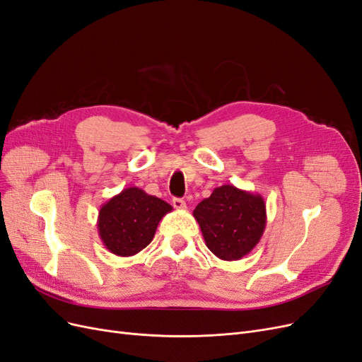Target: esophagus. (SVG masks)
<instances>
[{"label": "esophagus", "mask_w": 362, "mask_h": 362, "mask_svg": "<svg viewBox=\"0 0 362 362\" xmlns=\"http://www.w3.org/2000/svg\"><path fill=\"white\" fill-rule=\"evenodd\" d=\"M172 205L177 208V210H184V208H185V202L182 199H180V198H173Z\"/></svg>", "instance_id": "esophagus-1"}]
</instances>
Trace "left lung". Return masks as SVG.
Wrapping results in <instances>:
<instances>
[{
	"label": "left lung",
	"mask_w": 362,
	"mask_h": 362,
	"mask_svg": "<svg viewBox=\"0 0 362 362\" xmlns=\"http://www.w3.org/2000/svg\"><path fill=\"white\" fill-rule=\"evenodd\" d=\"M206 247L223 261H237L254 249L267 223L262 196L233 184L216 187L210 198L194 208Z\"/></svg>",
	"instance_id": "8db88e82"
}]
</instances>
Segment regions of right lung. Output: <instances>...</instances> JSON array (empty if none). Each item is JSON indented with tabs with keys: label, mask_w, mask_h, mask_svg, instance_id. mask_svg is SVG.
<instances>
[{
	"label": "right lung",
	"mask_w": 362,
	"mask_h": 362,
	"mask_svg": "<svg viewBox=\"0 0 362 362\" xmlns=\"http://www.w3.org/2000/svg\"><path fill=\"white\" fill-rule=\"evenodd\" d=\"M172 205L139 187H127L108 199L98 216V233L105 249L117 257H133L156 235Z\"/></svg>",
	"instance_id": "right-lung-1"
}]
</instances>
